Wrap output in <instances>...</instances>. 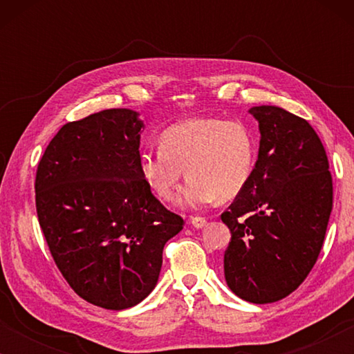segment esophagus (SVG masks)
<instances>
[{
    "label": "esophagus",
    "mask_w": 354,
    "mask_h": 354,
    "mask_svg": "<svg viewBox=\"0 0 354 354\" xmlns=\"http://www.w3.org/2000/svg\"><path fill=\"white\" fill-rule=\"evenodd\" d=\"M190 224L195 227V229H203V227H206L207 221L205 219V217H192Z\"/></svg>",
    "instance_id": "esophagus-1"
}]
</instances>
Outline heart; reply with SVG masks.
<instances>
[{
  "instance_id": "heart-1",
  "label": "heart",
  "mask_w": 354,
  "mask_h": 354,
  "mask_svg": "<svg viewBox=\"0 0 354 354\" xmlns=\"http://www.w3.org/2000/svg\"><path fill=\"white\" fill-rule=\"evenodd\" d=\"M161 151L140 156V174L162 201H172L183 174L190 178L178 203L203 207L229 201L248 183L256 161V138L246 125L216 118L187 119L159 137Z\"/></svg>"
}]
</instances>
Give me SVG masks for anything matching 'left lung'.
Returning a JSON list of instances; mask_svg holds the SVG:
<instances>
[{
    "label": "left lung",
    "instance_id": "1",
    "mask_svg": "<svg viewBox=\"0 0 354 354\" xmlns=\"http://www.w3.org/2000/svg\"><path fill=\"white\" fill-rule=\"evenodd\" d=\"M258 161L246 187L221 219L232 239L225 282L250 303L279 301L316 264L332 212V176L321 138L279 106H254Z\"/></svg>",
    "mask_w": 354,
    "mask_h": 354
}]
</instances>
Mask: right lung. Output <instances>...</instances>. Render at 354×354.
Segmentation results:
<instances>
[{
	"label": "right lung",
	"mask_w": 354,
	"mask_h": 354,
	"mask_svg": "<svg viewBox=\"0 0 354 354\" xmlns=\"http://www.w3.org/2000/svg\"><path fill=\"white\" fill-rule=\"evenodd\" d=\"M138 115L104 109L62 125L35 178L38 222L57 269L80 298L114 311L153 292L164 245L183 229L140 174Z\"/></svg>",
	"instance_id": "add662e5"
}]
</instances>
